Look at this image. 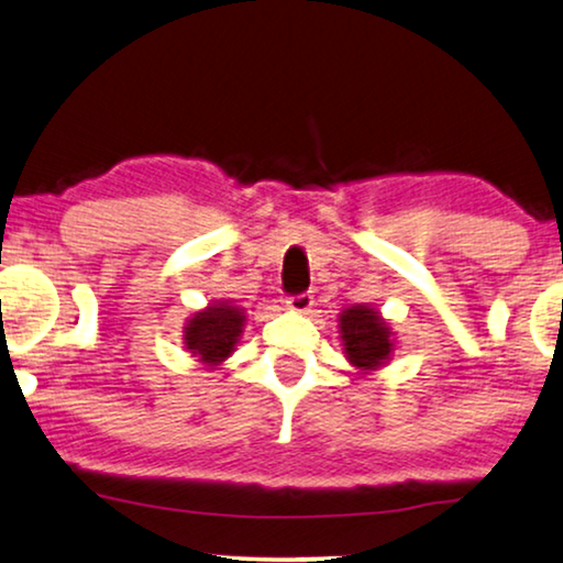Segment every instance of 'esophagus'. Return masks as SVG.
I'll return each instance as SVG.
<instances>
[{
  "label": "esophagus",
  "mask_w": 563,
  "mask_h": 563,
  "mask_svg": "<svg viewBox=\"0 0 563 563\" xmlns=\"http://www.w3.org/2000/svg\"><path fill=\"white\" fill-rule=\"evenodd\" d=\"M285 303H288L290 311L308 313V311H311V306H313V296H311V292H298V296H290L288 300H285Z\"/></svg>",
  "instance_id": "obj_1"
}]
</instances>
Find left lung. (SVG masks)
<instances>
[{"label":"left lung","mask_w":563,"mask_h":563,"mask_svg":"<svg viewBox=\"0 0 563 563\" xmlns=\"http://www.w3.org/2000/svg\"><path fill=\"white\" fill-rule=\"evenodd\" d=\"M339 334L346 360L362 372H372L390 360L393 331L375 308L357 303L344 308L339 316Z\"/></svg>","instance_id":"8db88e82"}]
</instances>
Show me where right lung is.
<instances>
[{
	"instance_id": "add662e5",
	"label": "right lung",
	"mask_w": 563,
	"mask_h": 563,
	"mask_svg": "<svg viewBox=\"0 0 563 563\" xmlns=\"http://www.w3.org/2000/svg\"><path fill=\"white\" fill-rule=\"evenodd\" d=\"M244 321H247L244 308L229 303V300L206 306L203 311L194 313L186 323V350L203 362L206 367H217L234 352Z\"/></svg>"
}]
</instances>
